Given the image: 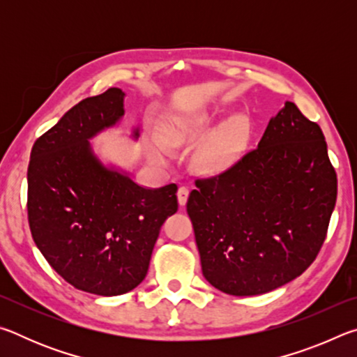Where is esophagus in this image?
<instances>
[{"label":"esophagus","mask_w":357,"mask_h":357,"mask_svg":"<svg viewBox=\"0 0 357 357\" xmlns=\"http://www.w3.org/2000/svg\"><path fill=\"white\" fill-rule=\"evenodd\" d=\"M176 195H178V202H179L181 206H184V204L187 203V198H189V189H187L185 185H181L178 189Z\"/></svg>","instance_id":"obj_1"}]
</instances>
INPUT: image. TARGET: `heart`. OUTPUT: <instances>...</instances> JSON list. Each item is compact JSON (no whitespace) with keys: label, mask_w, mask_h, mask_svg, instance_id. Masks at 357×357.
Masks as SVG:
<instances>
[{"label":"heart","mask_w":357,"mask_h":357,"mask_svg":"<svg viewBox=\"0 0 357 357\" xmlns=\"http://www.w3.org/2000/svg\"><path fill=\"white\" fill-rule=\"evenodd\" d=\"M211 124H213V118L206 112H197L174 118L167 126V144L170 148H178L202 140L209 132ZM245 130L247 128L243 118L229 119L203 144L198 153V164L208 170L225 165L238 153L245 137ZM151 153L155 159H164L168 155L167 148L162 144H155Z\"/></svg>","instance_id":"heart-1"}]
</instances>
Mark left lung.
Segmentation results:
<instances>
[{
  "label": "left lung",
  "instance_id": "left-lung-1",
  "mask_svg": "<svg viewBox=\"0 0 357 357\" xmlns=\"http://www.w3.org/2000/svg\"><path fill=\"white\" fill-rule=\"evenodd\" d=\"M187 200L203 275L231 296H255L315 261L337 200V174L321 128L293 102L257 148L197 178Z\"/></svg>",
  "mask_w": 357,
  "mask_h": 357
}]
</instances>
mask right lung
Listing matches in <instances>:
<instances>
[{
    "instance_id": "1",
    "label": "right lung",
    "mask_w": 357,
    "mask_h": 357,
    "mask_svg": "<svg viewBox=\"0 0 357 357\" xmlns=\"http://www.w3.org/2000/svg\"><path fill=\"white\" fill-rule=\"evenodd\" d=\"M123 99L110 88L78 102L34 142L28 165L36 245L66 282L99 296L140 285L160 227L178 211L176 184L144 189L91 153L88 140L118 123Z\"/></svg>"
}]
</instances>
